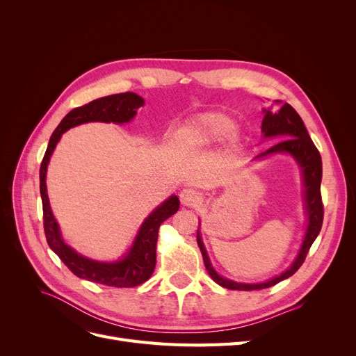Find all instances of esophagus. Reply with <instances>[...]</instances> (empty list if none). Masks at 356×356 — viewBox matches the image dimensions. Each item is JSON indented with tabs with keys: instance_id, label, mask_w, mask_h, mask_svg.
Segmentation results:
<instances>
[{
	"instance_id": "34e87169",
	"label": "esophagus",
	"mask_w": 356,
	"mask_h": 356,
	"mask_svg": "<svg viewBox=\"0 0 356 356\" xmlns=\"http://www.w3.org/2000/svg\"><path fill=\"white\" fill-rule=\"evenodd\" d=\"M200 193L192 188H186L180 192V202L184 207H197V203H200Z\"/></svg>"
}]
</instances>
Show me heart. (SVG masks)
I'll use <instances>...</instances> for the list:
<instances>
[{"label": "heart", "mask_w": 356, "mask_h": 356, "mask_svg": "<svg viewBox=\"0 0 356 356\" xmlns=\"http://www.w3.org/2000/svg\"><path fill=\"white\" fill-rule=\"evenodd\" d=\"M236 121L223 112H204L186 124L176 136L177 145L183 149H200L212 147L229 137L236 145Z\"/></svg>", "instance_id": "heart-1"}]
</instances>
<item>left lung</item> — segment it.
<instances>
[{
  "instance_id": "left-lung-1",
  "label": "left lung",
  "mask_w": 356,
  "mask_h": 356,
  "mask_svg": "<svg viewBox=\"0 0 356 356\" xmlns=\"http://www.w3.org/2000/svg\"><path fill=\"white\" fill-rule=\"evenodd\" d=\"M261 133L264 138H284L280 140L277 144L270 147L267 152L261 153L255 157V160L266 159L271 154H290L300 167L302 179H303V196H305V209L307 216V227L305 232V238L298 250L297 257L294 258L293 264L283 271L280 275H275L264 283H236L229 278L219 275L211 264L207 250H204L202 235L197 229V245L200 248L204 267H207L209 275L213 282L222 287L229 290H261L275 286L277 283L291 277L305 263L306 255L319 235L323 223V203L321 195V181H322V157L317 152L316 145L313 144L307 129L305 127L303 120L297 114L296 109L283 104L282 101H274V105L268 109H264V118L261 124Z\"/></svg>"
}]
</instances>
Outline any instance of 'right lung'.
I'll use <instances>...</instances> for the list:
<instances>
[{
  "label": "right lung",
  "mask_w": 356,
  "mask_h": 356,
  "mask_svg": "<svg viewBox=\"0 0 356 356\" xmlns=\"http://www.w3.org/2000/svg\"><path fill=\"white\" fill-rule=\"evenodd\" d=\"M144 105V99L134 92L117 93L92 101L83 106L72 109L53 131L46 154L40 165V195L43 203V225L49 247L63 261V264L79 278L109 287H136L152 277L156 267V245L161 223L179 211L180 200L176 195L165 199L149 213L133 241V245L118 261L102 263L78 254L63 241L58 220L54 219L46 188V173L56 145L67 129L86 122H129Z\"/></svg>",
  "instance_id": "obj_1"
}]
</instances>
